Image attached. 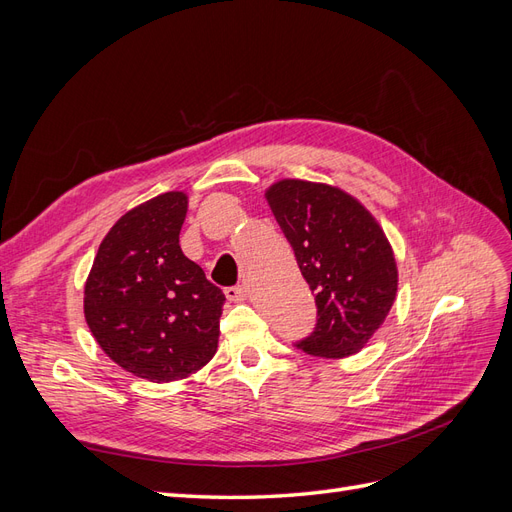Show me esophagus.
I'll return each mask as SVG.
<instances>
[{"label": "esophagus", "mask_w": 512, "mask_h": 512, "mask_svg": "<svg viewBox=\"0 0 512 512\" xmlns=\"http://www.w3.org/2000/svg\"><path fill=\"white\" fill-rule=\"evenodd\" d=\"M226 299L232 301V303H239V301H245V288L243 286H230L224 290Z\"/></svg>", "instance_id": "1"}]
</instances>
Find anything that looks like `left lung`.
I'll return each mask as SVG.
<instances>
[{
	"instance_id": "left-lung-1",
	"label": "left lung",
	"mask_w": 512,
	"mask_h": 512,
	"mask_svg": "<svg viewBox=\"0 0 512 512\" xmlns=\"http://www.w3.org/2000/svg\"><path fill=\"white\" fill-rule=\"evenodd\" d=\"M265 198L316 292V329L297 346L324 359L356 354L395 303L399 275L384 230L359 200L329 183L280 179Z\"/></svg>"
}]
</instances>
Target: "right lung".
<instances>
[{"label": "right lung", "mask_w": 512, "mask_h": 512, "mask_svg": "<svg viewBox=\"0 0 512 512\" xmlns=\"http://www.w3.org/2000/svg\"><path fill=\"white\" fill-rule=\"evenodd\" d=\"M188 194L130 209L102 239L85 282V320L106 356L149 382L203 369L218 350L224 292L181 252Z\"/></svg>", "instance_id": "right-lung-1"}]
</instances>
